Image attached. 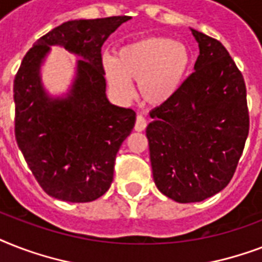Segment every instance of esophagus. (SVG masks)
I'll return each instance as SVG.
<instances>
[{
	"label": "esophagus",
	"mask_w": 262,
	"mask_h": 262,
	"mask_svg": "<svg viewBox=\"0 0 262 262\" xmlns=\"http://www.w3.org/2000/svg\"><path fill=\"white\" fill-rule=\"evenodd\" d=\"M147 127V121L144 118L143 115H137L136 117V123H135V130L143 132Z\"/></svg>",
	"instance_id": "esophagus-1"
}]
</instances>
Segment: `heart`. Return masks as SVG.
<instances>
[{
    "label": "heart",
    "mask_w": 262,
    "mask_h": 262,
    "mask_svg": "<svg viewBox=\"0 0 262 262\" xmlns=\"http://www.w3.org/2000/svg\"><path fill=\"white\" fill-rule=\"evenodd\" d=\"M190 62V51L185 45L151 36L122 46L115 58L103 59V67L110 87L121 98H130V80H137L141 98L151 104H162L182 85Z\"/></svg>",
    "instance_id": "b5f03b06"
}]
</instances>
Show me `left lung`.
<instances>
[{
    "label": "left lung",
    "instance_id": "8db88e82",
    "mask_svg": "<svg viewBox=\"0 0 262 262\" xmlns=\"http://www.w3.org/2000/svg\"><path fill=\"white\" fill-rule=\"evenodd\" d=\"M200 55L177 94L149 113L152 174L160 193L199 203L223 190L249 135L244 76L226 47L191 30Z\"/></svg>",
    "mask_w": 262,
    "mask_h": 262
}]
</instances>
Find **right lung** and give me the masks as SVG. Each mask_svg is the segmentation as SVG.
Wrapping results in <instances>:
<instances>
[{
  "label": "right lung",
  "instance_id": "right-lung-1",
  "mask_svg": "<svg viewBox=\"0 0 262 262\" xmlns=\"http://www.w3.org/2000/svg\"><path fill=\"white\" fill-rule=\"evenodd\" d=\"M127 20L63 23L35 42L16 73V141L35 179L54 199L90 203L110 189L117 152L135 126L136 113L107 100L102 46ZM54 44L82 57L67 98H49L40 83V65Z\"/></svg>",
  "mask_w": 262,
  "mask_h": 262
}]
</instances>
